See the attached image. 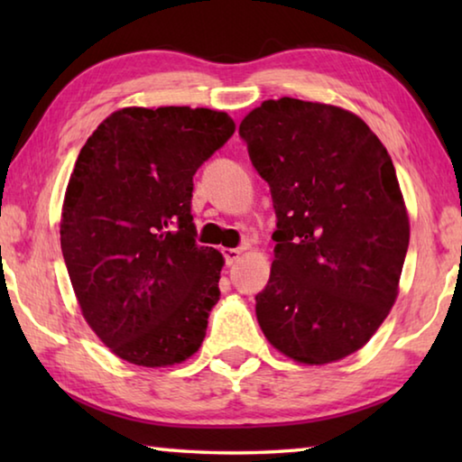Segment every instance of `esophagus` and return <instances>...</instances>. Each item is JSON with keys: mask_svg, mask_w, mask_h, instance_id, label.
I'll use <instances>...</instances> for the list:
<instances>
[{"mask_svg": "<svg viewBox=\"0 0 462 462\" xmlns=\"http://www.w3.org/2000/svg\"><path fill=\"white\" fill-rule=\"evenodd\" d=\"M222 253H224V256H226V264H234V263H236V261L240 259L242 250H240V248H224Z\"/></svg>", "mask_w": 462, "mask_h": 462, "instance_id": "34e87169", "label": "esophagus"}]
</instances>
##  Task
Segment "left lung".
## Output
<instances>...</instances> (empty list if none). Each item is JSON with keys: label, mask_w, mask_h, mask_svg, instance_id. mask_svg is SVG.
<instances>
[{"label": "left lung", "mask_w": 462, "mask_h": 462, "mask_svg": "<svg viewBox=\"0 0 462 462\" xmlns=\"http://www.w3.org/2000/svg\"><path fill=\"white\" fill-rule=\"evenodd\" d=\"M238 132L277 214L264 338L297 363L340 361L400 293L410 217L387 148L348 109L293 97L263 101Z\"/></svg>", "instance_id": "8db88e82"}]
</instances>
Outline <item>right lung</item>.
Returning a JSON list of instances; mask_svg holds the SVG:
<instances>
[{
  "label": "right lung",
  "instance_id": "1",
  "mask_svg": "<svg viewBox=\"0 0 462 462\" xmlns=\"http://www.w3.org/2000/svg\"><path fill=\"white\" fill-rule=\"evenodd\" d=\"M236 124L208 107H122L83 144L60 212V248L85 322L122 361L198 353L224 256L195 245L193 175Z\"/></svg>",
  "mask_w": 462,
  "mask_h": 462
}]
</instances>
